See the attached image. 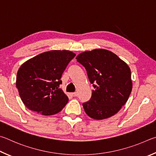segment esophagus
Wrapping results in <instances>:
<instances>
[{
  "label": "esophagus",
  "mask_w": 156,
  "mask_h": 156,
  "mask_svg": "<svg viewBox=\"0 0 156 156\" xmlns=\"http://www.w3.org/2000/svg\"><path fill=\"white\" fill-rule=\"evenodd\" d=\"M71 94H72V96H73V97H75L77 96V92H73V93Z\"/></svg>",
  "instance_id": "1"
}]
</instances>
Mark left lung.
Listing matches in <instances>:
<instances>
[{"label": "left lung", "instance_id": "8db88e82", "mask_svg": "<svg viewBox=\"0 0 156 156\" xmlns=\"http://www.w3.org/2000/svg\"><path fill=\"white\" fill-rule=\"evenodd\" d=\"M94 90L83 103L88 116L101 120L111 117L127 102L132 90L131 70L125 62L110 51L94 49L78 55Z\"/></svg>", "mask_w": 156, "mask_h": 156}]
</instances>
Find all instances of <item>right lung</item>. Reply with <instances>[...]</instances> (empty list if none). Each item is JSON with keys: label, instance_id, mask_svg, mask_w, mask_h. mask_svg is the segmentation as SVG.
<instances>
[{"label": "right lung", "instance_id": "add662e5", "mask_svg": "<svg viewBox=\"0 0 156 156\" xmlns=\"http://www.w3.org/2000/svg\"><path fill=\"white\" fill-rule=\"evenodd\" d=\"M75 56L69 51H51L37 55L21 66L16 87L29 110L48 116L64 108L68 98L59 88L61 77Z\"/></svg>", "mask_w": 156, "mask_h": 156}]
</instances>
